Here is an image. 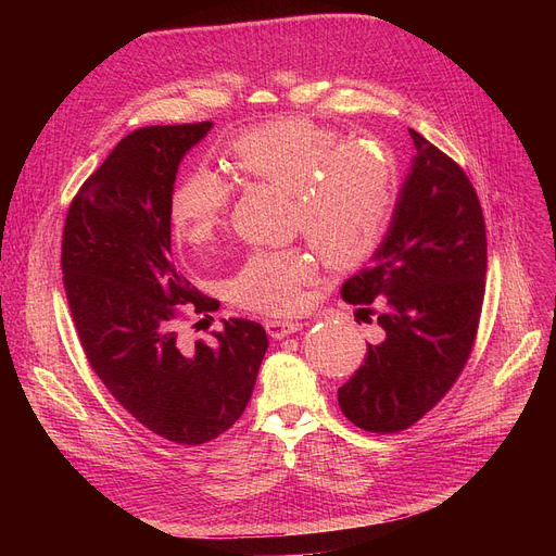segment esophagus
I'll use <instances>...</instances> for the list:
<instances>
[{"instance_id":"1","label":"esophagus","mask_w":556,"mask_h":556,"mask_svg":"<svg viewBox=\"0 0 556 556\" xmlns=\"http://www.w3.org/2000/svg\"><path fill=\"white\" fill-rule=\"evenodd\" d=\"M302 327L304 325L300 323V319H266V331L275 340H281L290 333H298Z\"/></svg>"}]
</instances>
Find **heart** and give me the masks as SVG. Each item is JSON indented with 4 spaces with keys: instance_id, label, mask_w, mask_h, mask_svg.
Here are the masks:
<instances>
[{
    "instance_id": "obj_1",
    "label": "heart",
    "mask_w": 556,
    "mask_h": 556,
    "mask_svg": "<svg viewBox=\"0 0 556 556\" xmlns=\"http://www.w3.org/2000/svg\"><path fill=\"white\" fill-rule=\"evenodd\" d=\"M225 164L248 182L293 193V223L329 268H354L381 245L396 202V164L381 146L352 141L308 119H275L225 146ZM229 210V187L212 170H193L173 189L168 218L191 245L214 239ZM313 275L302 250L252 252L227 283L229 298L261 313H290Z\"/></svg>"
}]
</instances>
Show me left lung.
Returning a JSON list of instances; mask_svg holds the SVG:
<instances>
[{
  "label": "left lung",
  "mask_w": 556,
  "mask_h": 556,
  "mask_svg": "<svg viewBox=\"0 0 556 556\" xmlns=\"http://www.w3.org/2000/svg\"><path fill=\"white\" fill-rule=\"evenodd\" d=\"M417 155L388 237L342 300L376 323L361 369L338 390L344 417L369 432H399L440 403L469 361L484 302L486 231L478 193L446 153L410 130Z\"/></svg>",
  "instance_id": "1"
}]
</instances>
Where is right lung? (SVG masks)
<instances>
[{
  "label": "right lung",
  "instance_id": "1",
  "mask_svg": "<svg viewBox=\"0 0 556 556\" xmlns=\"http://www.w3.org/2000/svg\"><path fill=\"white\" fill-rule=\"evenodd\" d=\"M210 130L126 135L74 195L63 229V283L87 363L141 426L182 446L216 440L243 415L268 349L263 327L239 317L216 344L178 333L182 306L204 313L212 300L175 268L168 202L185 153Z\"/></svg>",
  "mask_w": 556,
  "mask_h": 556
}]
</instances>
